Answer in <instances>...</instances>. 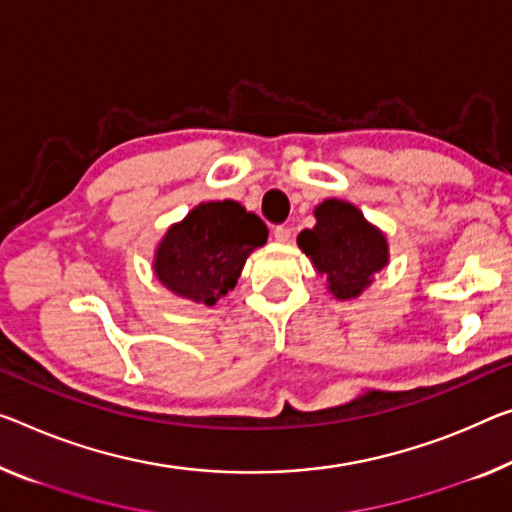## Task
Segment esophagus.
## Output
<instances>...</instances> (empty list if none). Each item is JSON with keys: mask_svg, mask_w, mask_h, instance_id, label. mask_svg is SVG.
<instances>
[{"mask_svg": "<svg viewBox=\"0 0 512 512\" xmlns=\"http://www.w3.org/2000/svg\"><path fill=\"white\" fill-rule=\"evenodd\" d=\"M274 240L281 242V245H286V242L290 240V229H288V226H277V229H274Z\"/></svg>", "mask_w": 512, "mask_h": 512, "instance_id": "1", "label": "esophagus"}]
</instances>
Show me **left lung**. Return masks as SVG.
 Instances as JSON below:
<instances>
[{
    "label": "left lung",
    "mask_w": 512,
    "mask_h": 512,
    "mask_svg": "<svg viewBox=\"0 0 512 512\" xmlns=\"http://www.w3.org/2000/svg\"><path fill=\"white\" fill-rule=\"evenodd\" d=\"M316 226L297 235L300 247L336 300H355L389 265V242L355 203L325 199L313 210Z\"/></svg>",
    "instance_id": "8db88e82"
}]
</instances>
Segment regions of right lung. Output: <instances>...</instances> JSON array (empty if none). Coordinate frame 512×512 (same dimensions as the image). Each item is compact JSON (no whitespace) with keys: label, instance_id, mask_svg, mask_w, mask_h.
<instances>
[{"label":"right lung","instance_id":"obj_1","mask_svg":"<svg viewBox=\"0 0 512 512\" xmlns=\"http://www.w3.org/2000/svg\"><path fill=\"white\" fill-rule=\"evenodd\" d=\"M267 242L261 217L238 201H206L157 242L153 274L176 297L212 306L235 288L251 251Z\"/></svg>","mask_w":512,"mask_h":512}]
</instances>
